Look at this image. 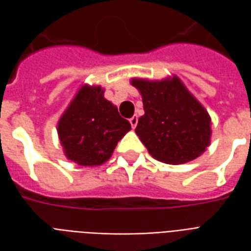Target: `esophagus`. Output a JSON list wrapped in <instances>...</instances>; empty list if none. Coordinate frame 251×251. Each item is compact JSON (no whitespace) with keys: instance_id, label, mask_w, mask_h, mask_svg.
Here are the masks:
<instances>
[{"instance_id":"34e87169","label":"esophagus","mask_w":251,"mask_h":251,"mask_svg":"<svg viewBox=\"0 0 251 251\" xmlns=\"http://www.w3.org/2000/svg\"><path fill=\"white\" fill-rule=\"evenodd\" d=\"M129 122H130L131 127L134 129V127H136V126H137V124H138V118H137V115H133L130 120H129Z\"/></svg>"}]
</instances>
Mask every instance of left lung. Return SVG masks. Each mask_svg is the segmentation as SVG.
I'll return each instance as SVG.
<instances>
[{
  "label": "left lung",
  "instance_id": "obj_1",
  "mask_svg": "<svg viewBox=\"0 0 251 251\" xmlns=\"http://www.w3.org/2000/svg\"><path fill=\"white\" fill-rule=\"evenodd\" d=\"M140 91L145 114L137 136L153 158L179 165L203 154L211 141V117L176 75L161 80L131 77Z\"/></svg>",
  "mask_w": 251,
  "mask_h": 251
}]
</instances>
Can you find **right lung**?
I'll use <instances>...</instances> for the list:
<instances>
[{
	"mask_svg": "<svg viewBox=\"0 0 251 251\" xmlns=\"http://www.w3.org/2000/svg\"><path fill=\"white\" fill-rule=\"evenodd\" d=\"M102 86L82 84L57 122V136L68 160L82 167L106 163L131 126L103 97Z\"/></svg>",
	"mask_w": 251,
	"mask_h": 251,
	"instance_id": "1",
	"label": "right lung"
}]
</instances>
